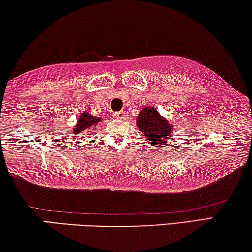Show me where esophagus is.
Segmentation results:
<instances>
[{
  "instance_id": "34e87169",
  "label": "esophagus",
  "mask_w": 252,
  "mask_h": 252,
  "mask_svg": "<svg viewBox=\"0 0 252 252\" xmlns=\"http://www.w3.org/2000/svg\"><path fill=\"white\" fill-rule=\"evenodd\" d=\"M113 116H114L115 118H118V119H123L124 117H125V116H126V115H125V111H124V110H121V111H118V113H115V114L113 115Z\"/></svg>"
}]
</instances>
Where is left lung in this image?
<instances>
[{
  "label": "left lung",
  "mask_w": 252,
  "mask_h": 252,
  "mask_svg": "<svg viewBox=\"0 0 252 252\" xmlns=\"http://www.w3.org/2000/svg\"><path fill=\"white\" fill-rule=\"evenodd\" d=\"M137 126L143 136H145L146 143L151 144V146H166L168 138L172 137V125L160 116L154 107H145L142 109L137 118Z\"/></svg>",
  "instance_id": "left-lung-1"
}]
</instances>
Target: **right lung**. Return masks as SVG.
Segmentation results:
<instances>
[{"label":"right lung","instance_id":"1","mask_svg":"<svg viewBox=\"0 0 252 252\" xmlns=\"http://www.w3.org/2000/svg\"><path fill=\"white\" fill-rule=\"evenodd\" d=\"M100 119L97 117H94L93 115H90L88 111L87 113H84L82 115H80V118L78 119V124L77 126H75L73 128V134L75 135H80L82 134H87L88 131L90 130V127L96 126V124L99 123ZM77 137V136H75Z\"/></svg>","mask_w":252,"mask_h":252}]
</instances>
